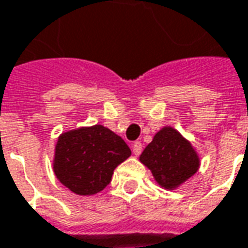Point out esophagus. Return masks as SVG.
<instances>
[{
    "instance_id": "esophagus-1",
    "label": "esophagus",
    "mask_w": 248,
    "mask_h": 248,
    "mask_svg": "<svg viewBox=\"0 0 248 248\" xmlns=\"http://www.w3.org/2000/svg\"><path fill=\"white\" fill-rule=\"evenodd\" d=\"M131 149H133V153L136 155V156H140L141 155V151H142V145H141V142L140 141H136L133 146H131Z\"/></svg>"
}]
</instances>
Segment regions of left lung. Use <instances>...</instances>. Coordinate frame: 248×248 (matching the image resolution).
Returning a JSON list of instances; mask_svg holds the SVG:
<instances>
[{"mask_svg": "<svg viewBox=\"0 0 248 248\" xmlns=\"http://www.w3.org/2000/svg\"><path fill=\"white\" fill-rule=\"evenodd\" d=\"M161 187L173 190L191 178L200 167V157L186 138L173 127L157 131L140 156Z\"/></svg>", "mask_w": 248, "mask_h": 248, "instance_id": "obj_1", "label": "left lung"}]
</instances>
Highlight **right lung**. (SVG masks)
<instances>
[{
  "instance_id": "add662e5",
  "label": "right lung",
  "mask_w": 248,
  "mask_h": 248,
  "mask_svg": "<svg viewBox=\"0 0 248 248\" xmlns=\"http://www.w3.org/2000/svg\"><path fill=\"white\" fill-rule=\"evenodd\" d=\"M131 155L130 148L102 124L62 133L55 145L54 172L58 181L78 195L102 191L114 170Z\"/></svg>"
}]
</instances>
